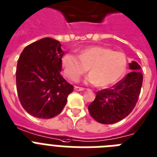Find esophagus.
I'll use <instances>...</instances> for the list:
<instances>
[{"label":"esophagus","mask_w":157,"mask_h":157,"mask_svg":"<svg viewBox=\"0 0 157 157\" xmlns=\"http://www.w3.org/2000/svg\"><path fill=\"white\" fill-rule=\"evenodd\" d=\"M74 89L76 91H78V92H81V91L85 90V89H84V88H81V87H78V86H75Z\"/></svg>","instance_id":"esophagus-1"}]
</instances>
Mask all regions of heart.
I'll return each mask as SVG.
<instances>
[{
    "mask_svg": "<svg viewBox=\"0 0 157 157\" xmlns=\"http://www.w3.org/2000/svg\"><path fill=\"white\" fill-rule=\"evenodd\" d=\"M62 65L64 74L71 81H78L89 68L91 72L85 78V82L107 88L119 81L124 75L128 59L122 52L93 45L81 49L79 56L72 52L66 53L63 56Z\"/></svg>",
    "mask_w": 157,
    "mask_h": 157,
    "instance_id": "heart-1",
    "label": "heart"
}]
</instances>
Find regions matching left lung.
Instances as JSON below:
<instances>
[{
	"label": "left lung",
	"mask_w": 157,
	"mask_h": 157,
	"mask_svg": "<svg viewBox=\"0 0 157 157\" xmlns=\"http://www.w3.org/2000/svg\"><path fill=\"white\" fill-rule=\"evenodd\" d=\"M131 72L111 89L97 93L94 101L89 105L91 117L105 124L117 123L129 115L139 98L143 75L138 63H129Z\"/></svg>",
	"instance_id": "left-lung-1"
}]
</instances>
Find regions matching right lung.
Returning <instances> with one entry per match:
<instances>
[{"instance_id":"obj_1","label":"right lung","mask_w":157,"mask_h":157,"mask_svg":"<svg viewBox=\"0 0 157 157\" xmlns=\"http://www.w3.org/2000/svg\"><path fill=\"white\" fill-rule=\"evenodd\" d=\"M63 55L60 41L50 37L29 44L20 55L17 90L22 107L30 115L50 119L66 105L73 86L60 75Z\"/></svg>"}]
</instances>
